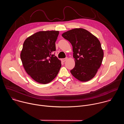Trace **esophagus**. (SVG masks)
<instances>
[{"instance_id":"1","label":"esophagus","mask_w":124,"mask_h":124,"mask_svg":"<svg viewBox=\"0 0 124 124\" xmlns=\"http://www.w3.org/2000/svg\"><path fill=\"white\" fill-rule=\"evenodd\" d=\"M67 59H68V58H65L61 59V61H62V62H65V61H66L67 60Z\"/></svg>"}]
</instances>
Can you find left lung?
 <instances>
[{
    "instance_id": "8db88e82",
    "label": "left lung",
    "mask_w": 124,
    "mask_h": 124,
    "mask_svg": "<svg viewBox=\"0 0 124 124\" xmlns=\"http://www.w3.org/2000/svg\"><path fill=\"white\" fill-rule=\"evenodd\" d=\"M62 37L73 46L75 66L72 75L80 81L93 78L101 67L103 51L98 39L83 28H75L64 32Z\"/></svg>"
}]
</instances>
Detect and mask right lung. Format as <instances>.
Masks as SVG:
<instances>
[{"instance_id":"1","label":"right lung","mask_w":124,"mask_h":124,"mask_svg":"<svg viewBox=\"0 0 124 124\" xmlns=\"http://www.w3.org/2000/svg\"><path fill=\"white\" fill-rule=\"evenodd\" d=\"M58 31L35 33L24 42L21 58L26 72L36 82L46 84L57 76L61 61L53 54Z\"/></svg>"}]
</instances>
